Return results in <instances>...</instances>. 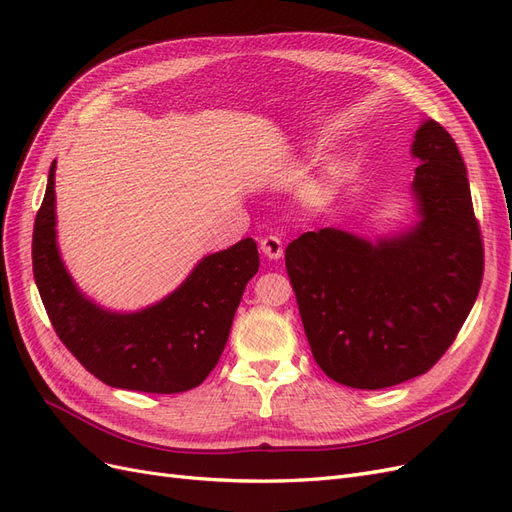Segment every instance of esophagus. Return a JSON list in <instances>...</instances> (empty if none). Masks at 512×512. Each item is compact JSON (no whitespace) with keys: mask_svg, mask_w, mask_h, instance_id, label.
<instances>
[{"mask_svg":"<svg viewBox=\"0 0 512 512\" xmlns=\"http://www.w3.org/2000/svg\"><path fill=\"white\" fill-rule=\"evenodd\" d=\"M260 250H262V254H265L269 260H280L282 254H284L282 239L275 237V235H269V237H265V239H260Z\"/></svg>","mask_w":512,"mask_h":512,"instance_id":"obj_1","label":"esophagus"}]
</instances>
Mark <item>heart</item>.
<instances>
[{"mask_svg":"<svg viewBox=\"0 0 512 512\" xmlns=\"http://www.w3.org/2000/svg\"><path fill=\"white\" fill-rule=\"evenodd\" d=\"M331 198H333L331 181H318L307 190V203L316 209L327 207L331 203Z\"/></svg>","mask_w":512,"mask_h":512,"instance_id":"obj_1","label":"heart"}]
</instances>
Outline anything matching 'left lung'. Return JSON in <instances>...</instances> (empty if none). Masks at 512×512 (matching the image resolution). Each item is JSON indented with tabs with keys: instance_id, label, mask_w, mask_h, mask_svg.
<instances>
[{
	"instance_id": "1",
	"label": "left lung",
	"mask_w": 512,
	"mask_h": 512,
	"mask_svg": "<svg viewBox=\"0 0 512 512\" xmlns=\"http://www.w3.org/2000/svg\"><path fill=\"white\" fill-rule=\"evenodd\" d=\"M412 228L371 243L303 232L286 271L309 348L331 380L378 391L425 374L455 342L483 282V239L466 164L438 121L414 134Z\"/></svg>"
}]
</instances>
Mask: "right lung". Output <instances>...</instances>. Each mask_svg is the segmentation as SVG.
I'll return each instance as SVG.
<instances>
[{
  "label": "right lung",
  "mask_w": 512,
  "mask_h": 512,
  "mask_svg": "<svg viewBox=\"0 0 512 512\" xmlns=\"http://www.w3.org/2000/svg\"><path fill=\"white\" fill-rule=\"evenodd\" d=\"M55 235L53 162L34 224V277L55 333L89 374L115 389L160 395L190 391L211 374L260 265L254 239L205 256L160 303L119 314L76 288Z\"/></svg>",
  "instance_id": "obj_1"
}]
</instances>
